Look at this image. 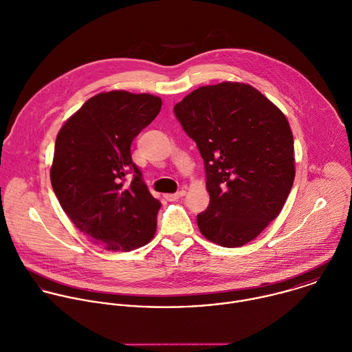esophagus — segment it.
I'll list each match as a JSON object with an SVG mask.
<instances>
[{"label":"esophagus","mask_w":352,"mask_h":352,"mask_svg":"<svg viewBox=\"0 0 352 352\" xmlns=\"http://www.w3.org/2000/svg\"><path fill=\"white\" fill-rule=\"evenodd\" d=\"M184 195H186V190H180V191L175 192V194H166L165 198H166L168 201H177V199H180V198L184 197Z\"/></svg>","instance_id":"34e87169"}]
</instances>
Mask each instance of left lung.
<instances>
[{
	"label": "left lung",
	"instance_id": "1",
	"mask_svg": "<svg viewBox=\"0 0 352 352\" xmlns=\"http://www.w3.org/2000/svg\"><path fill=\"white\" fill-rule=\"evenodd\" d=\"M205 164L210 201L202 235L224 248L254 239L282 210L294 180L286 117L248 84L201 87L173 107Z\"/></svg>",
	"mask_w": 352,
	"mask_h": 352
}]
</instances>
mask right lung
I'll return each instance as SVG.
<instances>
[{
    "label": "right lung",
    "mask_w": 352,
    "mask_h": 352,
    "mask_svg": "<svg viewBox=\"0 0 352 352\" xmlns=\"http://www.w3.org/2000/svg\"><path fill=\"white\" fill-rule=\"evenodd\" d=\"M161 106L160 98L147 94H99L58 133L54 191L76 227L109 250L138 249L155 234L161 202L132 161L131 144ZM128 174L133 180L125 185Z\"/></svg>",
    "instance_id": "right-lung-1"
}]
</instances>
